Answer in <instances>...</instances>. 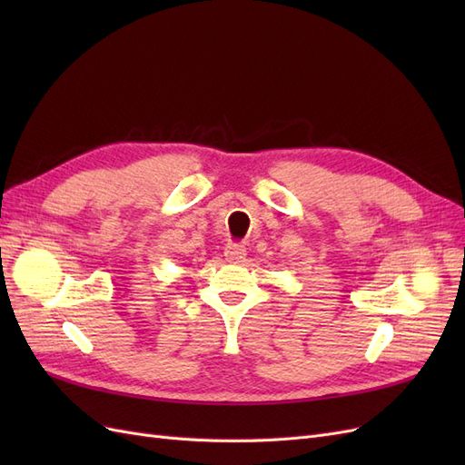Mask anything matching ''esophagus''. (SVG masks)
<instances>
[{
  "label": "esophagus",
  "instance_id": "1",
  "mask_svg": "<svg viewBox=\"0 0 465 465\" xmlns=\"http://www.w3.org/2000/svg\"><path fill=\"white\" fill-rule=\"evenodd\" d=\"M224 258L231 263H242L246 260V246L231 242L227 250H224Z\"/></svg>",
  "mask_w": 465,
  "mask_h": 465
}]
</instances>
